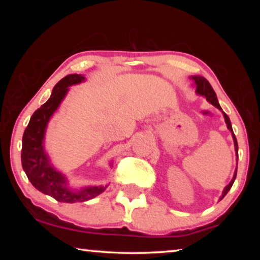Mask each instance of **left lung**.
<instances>
[{"mask_svg":"<svg viewBox=\"0 0 260 260\" xmlns=\"http://www.w3.org/2000/svg\"><path fill=\"white\" fill-rule=\"evenodd\" d=\"M191 79L193 80V83H195V86H196V93L199 94V95L205 96V99L208 100L211 104L214 105L215 108H218L219 110H221V111H222V109H221V107H220V104H219V102H218L217 95H215L212 86L210 85V82H209L208 80H206V79H205L204 77H201V76H191ZM222 113H223V117H225V121H226V124H227V128L232 132L233 140H234V146H235L236 156H237V159H239V155H237V152H239V147H237V141H236V138H235V135H234V132H233V128H232V124H231L230 117H228L225 112H222ZM236 172H237V170H235L234 177H233V179H232V181L230 182V184H228V186H226L225 189H223L222 195H221V197H220V200H222L223 197H225V196L227 195V192L231 190L233 183H234L235 179H236Z\"/></svg>","mask_w":260,"mask_h":260,"instance_id":"8db88e82","label":"left lung"}]
</instances>
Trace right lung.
Listing matches in <instances>:
<instances>
[{"label":"right lung","mask_w":260,"mask_h":260,"mask_svg":"<svg viewBox=\"0 0 260 260\" xmlns=\"http://www.w3.org/2000/svg\"><path fill=\"white\" fill-rule=\"evenodd\" d=\"M83 80L85 77L81 74H69L57 82L52 89L50 99L30 117L23 135L21 165L30 183L39 191L63 203L89 201L102 193L107 188V186L87 187L79 191L69 189L67 179L50 165L49 158L43 148L46 128L51 116L68 94L69 87L78 85Z\"/></svg>","instance_id":"add662e5"}]
</instances>
